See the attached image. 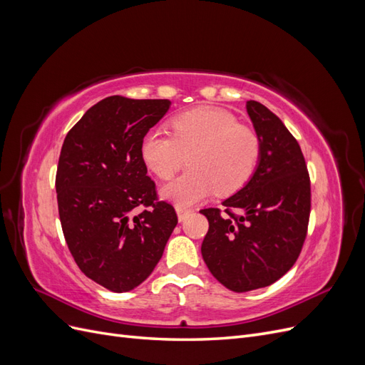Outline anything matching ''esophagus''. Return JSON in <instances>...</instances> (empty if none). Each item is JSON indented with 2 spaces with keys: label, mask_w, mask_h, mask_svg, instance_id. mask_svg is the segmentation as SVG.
<instances>
[{
  "label": "esophagus",
  "mask_w": 365,
  "mask_h": 365,
  "mask_svg": "<svg viewBox=\"0 0 365 365\" xmlns=\"http://www.w3.org/2000/svg\"><path fill=\"white\" fill-rule=\"evenodd\" d=\"M192 213V210H187V208H182V207H176V215H178V219L180 222H182V220L189 216Z\"/></svg>",
  "instance_id": "esophagus-1"
}]
</instances>
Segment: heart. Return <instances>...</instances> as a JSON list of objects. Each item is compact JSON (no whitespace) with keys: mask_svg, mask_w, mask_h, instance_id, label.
I'll return each instance as SVG.
<instances>
[{"mask_svg":"<svg viewBox=\"0 0 365 365\" xmlns=\"http://www.w3.org/2000/svg\"><path fill=\"white\" fill-rule=\"evenodd\" d=\"M140 153L158 178L168 180L185 161L189 170L161 187V196L178 207L205 200L215 190L231 195L254 175L262 153L259 135L239 125L219 108H195L172 120V135L149 130L141 138Z\"/></svg>","mask_w":365,"mask_h":365,"instance_id":"b5f03b06","label":"heart"}]
</instances>
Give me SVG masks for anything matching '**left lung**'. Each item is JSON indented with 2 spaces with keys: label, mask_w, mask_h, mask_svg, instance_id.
I'll return each mask as SVG.
<instances>
[{
  "label": "left lung",
  "mask_w": 365,
  "mask_h": 365,
  "mask_svg": "<svg viewBox=\"0 0 365 365\" xmlns=\"http://www.w3.org/2000/svg\"><path fill=\"white\" fill-rule=\"evenodd\" d=\"M247 113L262 153L251 180L222 202L204 208L202 259L213 277L235 292L269 286L300 256L311 213V181L300 145L283 121L256 101Z\"/></svg>",
  "instance_id": "8db88e82"
}]
</instances>
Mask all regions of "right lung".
I'll use <instances>...</instances> for the list:
<instances>
[{"mask_svg":"<svg viewBox=\"0 0 365 365\" xmlns=\"http://www.w3.org/2000/svg\"><path fill=\"white\" fill-rule=\"evenodd\" d=\"M170 101L111 96L91 106L63 140L56 173L59 217L77 267L113 292L132 291L160 262L178 224L158 201L141 138Z\"/></svg>","mask_w":365,"mask_h":365,"instance_id":"obj_1","label":"right lung"}]
</instances>
